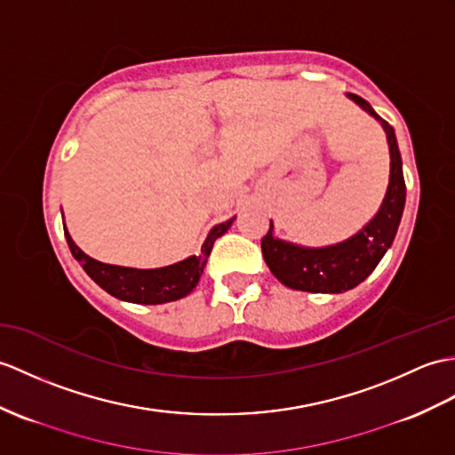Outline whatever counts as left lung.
<instances>
[{
    "label": "left lung",
    "instance_id": "1",
    "mask_svg": "<svg viewBox=\"0 0 455 455\" xmlns=\"http://www.w3.org/2000/svg\"><path fill=\"white\" fill-rule=\"evenodd\" d=\"M358 107L376 118L386 132L389 145V184L382 205L363 230L339 244L306 248L273 236V223L261 238V253L284 287L306 292H345L355 289L376 269L387 248L392 246L405 207V180L395 132L358 94H348Z\"/></svg>",
    "mask_w": 455,
    "mask_h": 455
}]
</instances>
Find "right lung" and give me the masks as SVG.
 I'll return each mask as SVG.
<instances>
[{"instance_id": "1", "label": "right lung", "mask_w": 455, "mask_h": 455, "mask_svg": "<svg viewBox=\"0 0 455 455\" xmlns=\"http://www.w3.org/2000/svg\"><path fill=\"white\" fill-rule=\"evenodd\" d=\"M232 220H235V217L211 228L199 256H189L182 261L172 263V266L156 267V269L122 267V266H110V263L97 261L89 258L87 253H84L76 242H73L66 227H63V232H66V240L73 258L81 263L84 273H87V275L97 283L100 289H104L108 294H112V297L125 302L164 304V302L184 299L186 294H189L196 289V284L199 283V277H202V273L205 269L211 248H213L215 240L219 236H223L230 228Z\"/></svg>"}]
</instances>
